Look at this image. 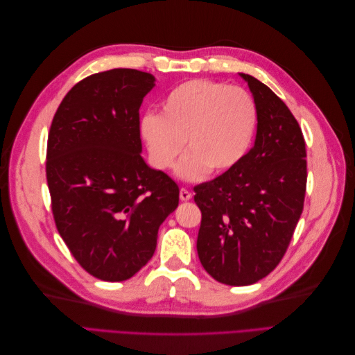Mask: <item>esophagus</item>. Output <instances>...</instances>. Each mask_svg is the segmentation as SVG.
Segmentation results:
<instances>
[{"label":"esophagus","mask_w":355,"mask_h":355,"mask_svg":"<svg viewBox=\"0 0 355 355\" xmlns=\"http://www.w3.org/2000/svg\"><path fill=\"white\" fill-rule=\"evenodd\" d=\"M179 197H180V200H182V201H188V200H191V198H192V194H191V192H189L187 188H180V191H179Z\"/></svg>","instance_id":"34e87169"}]
</instances>
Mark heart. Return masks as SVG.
Here are the masks:
<instances>
[{
  "mask_svg": "<svg viewBox=\"0 0 355 355\" xmlns=\"http://www.w3.org/2000/svg\"><path fill=\"white\" fill-rule=\"evenodd\" d=\"M256 123V103L244 89L191 80L167 94L161 115L148 112L142 116L141 135L159 170L173 167L185 142L188 155L178 175L197 180L207 171L223 175L237 167L249 153Z\"/></svg>",
  "mask_w": 355,
  "mask_h": 355,
  "instance_id": "1",
  "label": "heart"
}]
</instances>
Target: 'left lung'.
<instances>
[{
    "label": "left lung",
    "mask_w": 355,
    "mask_h": 355,
    "mask_svg": "<svg viewBox=\"0 0 355 355\" xmlns=\"http://www.w3.org/2000/svg\"><path fill=\"white\" fill-rule=\"evenodd\" d=\"M257 110L254 145L241 163L194 187L201 210L200 262L214 280L249 286L280 263L304 210L306 149L287 105L252 75Z\"/></svg>",
    "instance_id": "obj_1"
}]
</instances>
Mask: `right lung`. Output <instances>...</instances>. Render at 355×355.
I'll list each match as a JSON object with an SVG mask.
<instances>
[{"label":"right lung","mask_w":355,"mask_h":355,"mask_svg":"<svg viewBox=\"0 0 355 355\" xmlns=\"http://www.w3.org/2000/svg\"><path fill=\"white\" fill-rule=\"evenodd\" d=\"M154 75L115 68L68 92L53 116L46 175L60 237L81 268L124 282L151 259L179 187L148 167L139 110Z\"/></svg>","instance_id":"1"}]
</instances>
